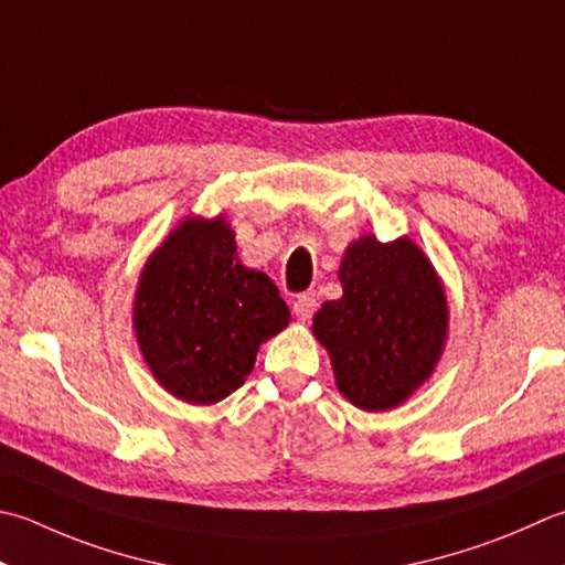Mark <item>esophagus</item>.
<instances>
[{"mask_svg": "<svg viewBox=\"0 0 565 565\" xmlns=\"http://www.w3.org/2000/svg\"><path fill=\"white\" fill-rule=\"evenodd\" d=\"M316 311V294L313 291H306L301 296H296L294 301V313L298 320H308Z\"/></svg>", "mask_w": 565, "mask_h": 565, "instance_id": "34e87169", "label": "esophagus"}]
</instances>
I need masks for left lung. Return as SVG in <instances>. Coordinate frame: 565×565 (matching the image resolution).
Listing matches in <instances>:
<instances>
[{
	"instance_id": "8db88e82",
	"label": "left lung",
	"mask_w": 565,
	"mask_h": 565,
	"mask_svg": "<svg viewBox=\"0 0 565 565\" xmlns=\"http://www.w3.org/2000/svg\"><path fill=\"white\" fill-rule=\"evenodd\" d=\"M342 296L313 316L338 392L362 412H390L430 380L448 340V298L414 239L362 235L340 262Z\"/></svg>"
}]
</instances>
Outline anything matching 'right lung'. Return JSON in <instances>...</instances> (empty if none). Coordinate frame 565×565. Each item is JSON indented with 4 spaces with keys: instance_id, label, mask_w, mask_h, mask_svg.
<instances>
[{
    "instance_id": "1",
    "label": "right lung",
    "mask_w": 565,
    "mask_h": 565,
    "mask_svg": "<svg viewBox=\"0 0 565 565\" xmlns=\"http://www.w3.org/2000/svg\"><path fill=\"white\" fill-rule=\"evenodd\" d=\"M291 313L264 271L237 259L225 215H188L149 254L131 323L149 372L175 399L223 402Z\"/></svg>"
}]
</instances>
